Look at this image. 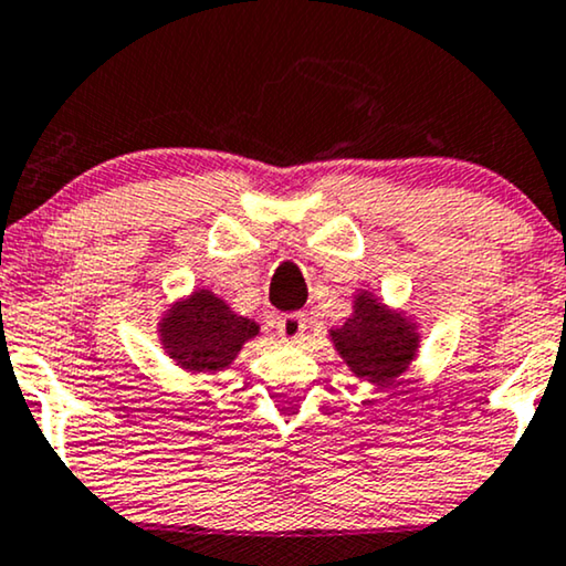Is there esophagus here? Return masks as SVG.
I'll return each mask as SVG.
<instances>
[{"mask_svg": "<svg viewBox=\"0 0 566 566\" xmlns=\"http://www.w3.org/2000/svg\"><path fill=\"white\" fill-rule=\"evenodd\" d=\"M306 329H310V317L301 312L285 314V317L277 319V335H281L285 343H298Z\"/></svg>", "mask_w": 566, "mask_h": 566, "instance_id": "1", "label": "esophagus"}]
</instances>
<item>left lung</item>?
Wrapping results in <instances>:
<instances>
[{
  "instance_id": "8db88e82",
  "label": "left lung",
  "mask_w": 566,
  "mask_h": 566,
  "mask_svg": "<svg viewBox=\"0 0 566 566\" xmlns=\"http://www.w3.org/2000/svg\"><path fill=\"white\" fill-rule=\"evenodd\" d=\"M327 337L354 377L371 387L402 377L421 348L418 322L366 289L354 293V312L343 325L329 327Z\"/></svg>"
}]
</instances>
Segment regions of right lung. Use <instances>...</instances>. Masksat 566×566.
<instances>
[{"instance_id":"add662e5","label":"right lung","mask_w":566,"mask_h":566,"mask_svg":"<svg viewBox=\"0 0 566 566\" xmlns=\"http://www.w3.org/2000/svg\"><path fill=\"white\" fill-rule=\"evenodd\" d=\"M158 340L166 356L192 377L229 369L244 343L260 335L254 319L241 317L210 289L168 304L158 319Z\"/></svg>"}]
</instances>
